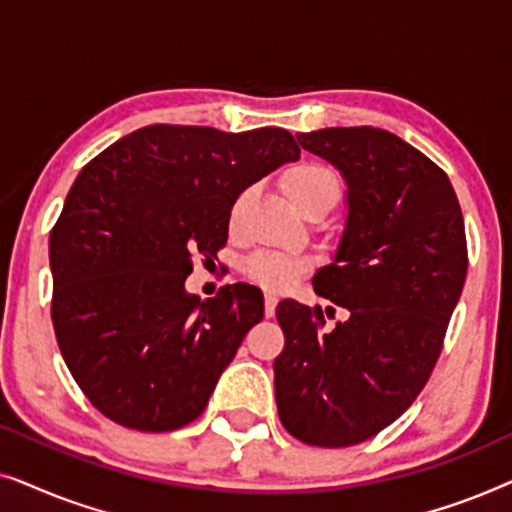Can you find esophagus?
I'll return each instance as SVG.
<instances>
[{
  "label": "esophagus",
  "mask_w": 512,
  "mask_h": 512,
  "mask_svg": "<svg viewBox=\"0 0 512 512\" xmlns=\"http://www.w3.org/2000/svg\"><path fill=\"white\" fill-rule=\"evenodd\" d=\"M279 303V298L275 293H265V317H272L275 314V307Z\"/></svg>",
  "instance_id": "esophagus-1"
}]
</instances>
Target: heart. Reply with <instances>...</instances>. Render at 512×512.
I'll return each mask as SVG.
<instances>
[{
  "label": "heart",
  "instance_id": "1",
  "mask_svg": "<svg viewBox=\"0 0 512 512\" xmlns=\"http://www.w3.org/2000/svg\"><path fill=\"white\" fill-rule=\"evenodd\" d=\"M333 186H338V179L333 177V172L328 170V167L317 163L293 165L282 174V188L286 198H289L300 212ZM240 202L242 198L237 200L233 207V221L237 216V209H240ZM242 270L251 282L261 284L263 289L282 291L289 289L298 277H303L305 272L310 270V261H307L305 256L286 254V251L261 249L244 258Z\"/></svg>",
  "mask_w": 512,
  "mask_h": 512
}]
</instances>
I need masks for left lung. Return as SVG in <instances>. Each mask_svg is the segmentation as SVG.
<instances>
[{
	"mask_svg": "<svg viewBox=\"0 0 512 512\" xmlns=\"http://www.w3.org/2000/svg\"><path fill=\"white\" fill-rule=\"evenodd\" d=\"M296 137L347 181L338 251L312 279L347 319L321 331V307L277 305V412L307 445L349 447L396 422L429 382L466 282L464 216L447 174L394 132Z\"/></svg>",
	"mask_w": 512,
	"mask_h": 512,
	"instance_id": "left-lung-1",
	"label": "left lung"
}]
</instances>
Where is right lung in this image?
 Segmentation results:
<instances>
[{"instance_id": "obj_1", "label": "right lung", "mask_w": 512, "mask_h": 512, "mask_svg": "<svg viewBox=\"0 0 512 512\" xmlns=\"http://www.w3.org/2000/svg\"><path fill=\"white\" fill-rule=\"evenodd\" d=\"M284 128L146 125L79 172L51 230V317L62 359L111 422L174 431L207 408L251 326L256 286L186 291L193 258L226 247L244 188L298 160Z\"/></svg>"}]
</instances>
